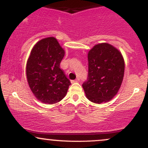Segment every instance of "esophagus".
<instances>
[{
    "mask_svg": "<svg viewBox=\"0 0 148 148\" xmlns=\"http://www.w3.org/2000/svg\"><path fill=\"white\" fill-rule=\"evenodd\" d=\"M79 81V79H76V80H74V81H72V83H74V82H78V81Z\"/></svg>",
    "mask_w": 148,
    "mask_h": 148,
    "instance_id": "34e87169",
    "label": "esophagus"
}]
</instances>
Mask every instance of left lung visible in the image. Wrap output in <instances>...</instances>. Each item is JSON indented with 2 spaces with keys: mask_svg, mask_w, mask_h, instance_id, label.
I'll return each mask as SVG.
<instances>
[{
  "mask_svg": "<svg viewBox=\"0 0 148 148\" xmlns=\"http://www.w3.org/2000/svg\"><path fill=\"white\" fill-rule=\"evenodd\" d=\"M88 59V78L82 85L86 97L96 103L110 101L123 80L125 62L121 53L109 44L101 43L90 50Z\"/></svg>",
  "mask_w": 148,
  "mask_h": 148,
  "instance_id": "1",
  "label": "left lung"
}]
</instances>
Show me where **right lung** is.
Returning <instances> with one entry per match:
<instances>
[{
  "mask_svg": "<svg viewBox=\"0 0 148 148\" xmlns=\"http://www.w3.org/2000/svg\"><path fill=\"white\" fill-rule=\"evenodd\" d=\"M64 51L53 37L40 40L34 46L26 64V76L34 95L49 104L62 100L70 81L60 69Z\"/></svg>",
  "mask_w": 148,
  "mask_h": 148,
  "instance_id": "obj_1",
  "label": "right lung"
}]
</instances>
